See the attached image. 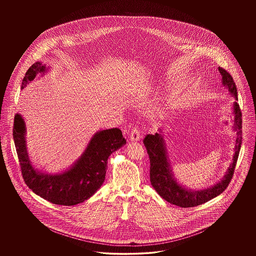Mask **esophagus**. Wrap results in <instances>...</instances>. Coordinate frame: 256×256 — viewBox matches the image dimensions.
Returning <instances> with one entry per match:
<instances>
[{
	"label": "esophagus",
	"instance_id": "obj_1",
	"mask_svg": "<svg viewBox=\"0 0 256 256\" xmlns=\"http://www.w3.org/2000/svg\"><path fill=\"white\" fill-rule=\"evenodd\" d=\"M130 139L132 141L140 140V138H141V134H140V132H139V130L136 126L130 130Z\"/></svg>",
	"mask_w": 256,
	"mask_h": 256
}]
</instances>
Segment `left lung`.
<instances>
[{"instance_id":"1","label":"left lung","mask_w":256,"mask_h":256,"mask_svg":"<svg viewBox=\"0 0 256 256\" xmlns=\"http://www.w3.org/2000/svg\"><path fill=\"white\" fill-rule=\"evenodd\" d=\"M219 71L222 76V84L228 88V91L236 100L237 88L233 80L232 74L226 69L219 67ZM234 113V126L237 130V138L235 145V154L233 156L230 169L224 178L214 186L200 191H191L183 188L172 178L170 166L166 156L163 138L158 134H146L143 139V143L146 146V152L150 158V180L154 190L165 200L178 206L194 207L202 204L211 198L222 193L232 180L236 167L237 159L242 144V112L237 102L233 104Z\"/></svg>"}]
</instances>
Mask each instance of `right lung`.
Here are the masks:
<instances>
[{
  "label": "right lung",
  "mask_w": 256,
  "mask_h": 256,
  "mask_svg": "<svg viewBox=\"0 0 256 256\" xmlns=\"http://www.w3.org/2000/svg\"><path fill=\"white\" fill-rule=\"evenodd\" d=\"M41 62L34 63L24 74L22 89L38 73L45 72ZM24 122L19 114L14 117L13 139L24 182L44 200L60 206H76L96 193L106 178L110 154L126 143L119 128H110L94 135L86 152L70 170L61 174H45L32 166L24 141Z\"/></svg>",
  "instance_id": "obj_1"
}]
</instances>
